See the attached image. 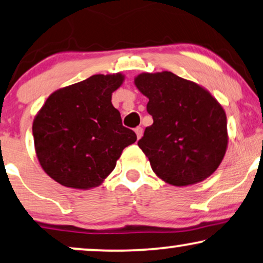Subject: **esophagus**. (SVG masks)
<instances>
[{
	"instance_id": "1",
	"label": "esophagus",
	"mask_w": 263,
	"mask_h": 263,
	"mask_svg": "<svg viewBox=\"0 0 263 263\" xmlns=\"http://www.w3.org/2000/svg\"><path fill=\"white\" fill-rule=\"evenodd\" d=\"M135 133H136V136H138V140H139L142 136V133H144V130H142L141 127H138V128H135Z\"/></svg>"
}]
</instances>
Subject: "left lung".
Wrapping results in <instances>:
<instances>
[{
  "label": "left lung",
  "instance_id": "8db88e82",
  "mask_svg": "<svg viewBox=\"0 0 263 263\" xmlns=\"http://www.w3.org/2000/svg\"><path fill=\"white\" fill-rule=\"evenodd\" d=\"M153 124L138 141L157 176L174 186L200 182L219 168L227 149V118L209 91L169 71L140 73Z\"/></svg>",
  "mask_w": 263,
  "mask_h": 263
}]
</instances>
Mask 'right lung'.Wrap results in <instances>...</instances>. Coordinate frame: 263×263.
I'll return each instance as SVG.
<instances>
[{
    "label": "right lung",
    "mask_w": 263,
    "mask_h": 263,
    "mask_svg": "<svg viewBox=\"0 0 263 263\" xmlns=\"http://www.w3.org/2000/svg\"><path fill=\"white\" fill-rule=\"evenodd\" d=\"M124 76L94 74L54 91L33 119L37 158L44 172L71 189L97 187L115 169L136 134L111 102Z\"/></svg>",
    "instance_id": "obj_1"
}]
</instances>
